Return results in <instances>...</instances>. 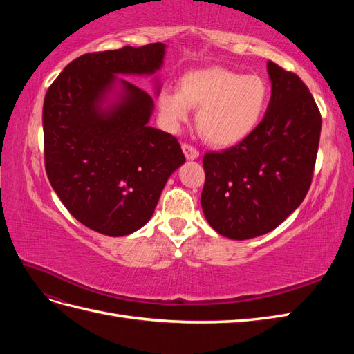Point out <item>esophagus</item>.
<instances>
[{
	"label": "esophagus",
	"instance_id": "esophagus-1",
	"mask_svg": "<svg viewBox=\"0 0 354 354\" xmlns=\"http://www.w3.org/2000/svg\"><path fill=\"white\" fill-rule=\"evenodd\" d=\"M181 149H183V153H185V156L189 159V160H194V159H196V158H199V152H198V149H195L194 146H190V145H183L181 146Z\"/></svg>",
	"mask_w": 354,
	"mask_h": 354
}]
</instances>
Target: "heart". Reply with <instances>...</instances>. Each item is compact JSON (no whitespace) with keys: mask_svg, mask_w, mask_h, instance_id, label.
<instances>
[{"mask_svg":"<svg viewBox=\"0 0 354 354\" xmlns=\"http://www.w3.org/2000/svg\"><path fill=\"white\" fill-rule=\"evenodd\" d=\"M269 99V84L260 75L212 66L183 75L180 90H160L158 108L162 124L173 133L187 122L190 108H199L196 125L203 138L214 146L229 147L259 127Z\"/></svg>","mask_w":354,"mask_h":354,"instance_id":"obj_1","label":"heart"}]
</instances>
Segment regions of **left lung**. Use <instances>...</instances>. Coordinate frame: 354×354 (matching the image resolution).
Here are the masks:
<instances>
[{"mask_svg": "<svg viewBox=\"0 0 354 354\" xmlns=\"http://www.w3.org/2000/svg\"><path fill=\"white\" fill-rule=\"evenodd\" d=\"M272 97L263 121L230 149L203 156L201 205L209 226L245 241L276 229L306 198L322 118L295 73L267 63Z\"/></svg>", "mask_w": 354, "mask_h": 354, "instance_id": "obj_1", "label": "left lung"}]
</instances>
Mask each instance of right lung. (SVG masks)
Masks as SVG:
<instances>
[{
	"label": "right lung",
	"mask_w": 354,
	"mask_h": 354,
	"mask_svg": "<svg viewBox=\"0 0 354 354\" xmlns=\"http://www.w3.org/2000/svg\"><path fill=\"white\" fill-rule=\"evenodd\" d=\"M165 44L88 53L50 85L42 108L51 187L84 226L125 236L151 220L167 180L185 164L174 136L149 125L153 99L116 75H153ZM160 84L155 82V94Z\"/></svg>",
	"instance_id": "1"
}]
</instances>
